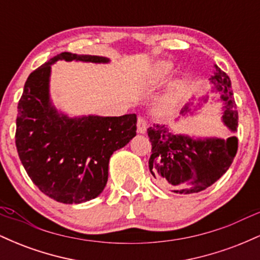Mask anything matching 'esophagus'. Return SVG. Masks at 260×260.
<instances>
[{
    "instance_id": "34e87169",
    "label": "esophagus",
    "mask_w": 260,
    "mask_h": 260,
    "mask_svg": "<svg viewBox=\"0 0 260 260\" xmlns=\"http://www.w3.org/2000/svg\"><path fill=\"white\" fill-rule=\"evenodd\" d=\"M137 132L140 134H144L147 132V122H145L144 118H138V122H137Z\"/></svg>"
}]
</instances>
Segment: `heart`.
<instances>
[{"instance_id":"heart-1","label":"heart","mask_w":260,"mask_h":260,"mask_svg":"<svg viewBox=\"0 0 260 260\" xmlns=\"http://www.w3.org/2000/svg\"><path fill=\"white\" fill-rule=\"evenodd\" d=\"M175 70V64L168 59H160L151 66L147 73V83L150 86H157L171 77ZM184 82L182 79H176L169 85L168 90L157 101L156 111L157 113H166L172 111L177 106L180 101L182 90H183Z\"/></svg>"}]
</instances>
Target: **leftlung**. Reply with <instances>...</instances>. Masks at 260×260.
Returning <instances> with one entry per match:
<instances>
[{
    "label": "left lung",
    "mask_w": 260,
    "mask_h": 260,
    "mask_svg": "<svg viewBox=\"0 0 260 260\" xmlns=\"http://www.w3.org/2000/svg\"><path fill=\"white\" fill-rule=\"evenodd\" d=\"M211 92L219 98L211 99L221 103V122L230 132H237L238 112L232 98L231 80L225 72L215 66V73L209 78ZM209 95L193 96L182 109L181 117L199 113ZM151 142V155L149 169L161 187L170 188L174 193L192 194L204 190L215 183L231 166L237 153V138L228 139L219 137H196L172 133L168 126L148 128Z\"/></svg>",
    "instance_id": "obj_1"
}]
</instances>
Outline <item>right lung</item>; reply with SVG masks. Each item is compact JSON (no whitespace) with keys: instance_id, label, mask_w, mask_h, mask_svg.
<instances>
[{"instance_id":"obj_1","label":"right lung","mask_w":260,"mask_h":260,"mask_svg":"<svg viewBox=\"0 0 260 260\" xmlns=\"http://www.w3.org/2000/svg\"><path fill=\"white\" fill-rule=\"evenodd\" d=\"M57 61L110 63L103 56L62 52L30 73L18 103L16 145L26 174L44 194L80 204L103 193L109 161L136 137L137 115L71 117L53 105L51 66Z\"/></svg>"}]
</instances>
